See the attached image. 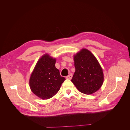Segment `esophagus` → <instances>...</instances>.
I'll return each mask as SVG.
<instances>
[{"label":"esophagus","instance_id":"34e87169","mask_svg":"<svg viewBox=\"0 0 130 130\" xmlns=\"http://www.w3.org/2000/svg\"><path fill=\"white\" fill-rule=\"evenodd\" d=\"M72 76H73V75L72 74H70L69 75H68L67 76H66V78H67V79H71V78H72Z\"/></svg>","mask_w":130,"mask_h":130}]
</instances>
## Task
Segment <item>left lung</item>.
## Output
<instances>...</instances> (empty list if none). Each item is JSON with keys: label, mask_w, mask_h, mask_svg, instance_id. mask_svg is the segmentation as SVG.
I'll use <instances>...</instances> for the list:
<instances>
[{"label": "left lung", "mask_w": 130, "mask_h": 130, "mask_svg": "<svg viewBox=\"0 0 130 130\" xmlns=\"http://www.w3.org/2000/svg\"><path fill=\"white\" fill-rule=\"evenodd\" d=\"M75 68L72 82L82 93L92 94L101 87L104 81L103 69L93 54L83 49L74 57Z\"/></svg>", "instance_id": "8db88e82"}]
</instances>
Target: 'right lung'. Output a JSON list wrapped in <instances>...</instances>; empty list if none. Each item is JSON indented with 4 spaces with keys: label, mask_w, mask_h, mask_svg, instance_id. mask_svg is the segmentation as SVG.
I'll return each instance as SVG.
<instances>
[{
    "label": "right lung",
    "mask_w": 130,
    "mask_h": 130,
    "mask_svg": "<svg viewBox=\"0 0 130 130\" xmlns=\"http://www.w3.org/2000/svg\"><path fill=\"white\" fill-rule=\"evenodd\" d=\"M55 63V58L44 55L37 62L30 76L31 91L42 99H48L55 95L66 80L60 75Z\"/></svg>",
    "instance_id": "1"
}]
</instances>
